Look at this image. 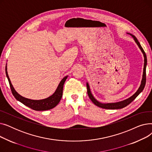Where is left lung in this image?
I'll use <instances>...</instances> for the list:
<instances>
[{"label":"left lung","mask_w":152,"mask_h":152,"mask_svg":"<svg viewBox=\"0 0 152 152\" xmlns=\"http://www.w3.org/2000/svg\"><path fill=\"white\" fill-rule=\"evenodd\" d=\"M130 35L134 38L135 42L137 43V44L138 45L139 47L140 48V49L141 50L143 54V57H144V66H143V77H142V80L141 82V84L139 88V89L137 90V91L135 92L132 96H131V97H129V99H127L125 100L119 102H117V103H100L99 102H98L96 99H95L93 95H92L91 91H90V88H89V86L88 84V83H87V94H88L89 97L90 98V99L92 100V102L94 103V104L100 108H105V109H110V110H115V109H121L125 107H126L127 105H128L129 103H131L135 98H136L139 94L143 91V89H144V87L145 86V83H146V66H147V55L145 54V52L143 50V49H142V46L140 45L139 42L138 41L137 39L135 37L134 35L131 34Z\"/></svg>","instance_id":"8db88e82"}]
</instances>
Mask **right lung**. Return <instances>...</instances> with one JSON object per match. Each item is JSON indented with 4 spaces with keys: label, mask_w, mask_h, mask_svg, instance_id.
I'll return each instance as SVG.
<instances>
[{
    "label": "right lung",
    "mask_w": 152,
    "mask_h": 152,
    "mask_svg": "<svg viewBox=\"0 0 152 152\" xmlns=\"http://www.w3.org/2000/svg\"><path fill=\"white\" fill-rule=\"evenodd\" d=\"M5 73H6L7 77L8 78V80H9V82L12 93L13 95L15 98L17 100L21 102L23 104L36 111H45V110H50L58 104V103L60 102L63 95V89L64 83H65L66 79H67V77H68V76H65V77H63L62 79V80L60 81L57 89H56L54 94L52 95H51V96L45 99L34 100H31V99L23 97L16 92V91L13 88V87L11 83L9 75H8V73L7 71V66H5Z\"/></svg>",
    "instance_id": "obj_1"
}]
</instances>
